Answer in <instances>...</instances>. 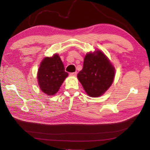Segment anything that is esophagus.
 <instances>
[{"instance_id": "34e87169", "label": "esophagus", "mask_w": 150, "mask_h": 150, "mask_svg": "<svg viewBox=\"0 0 150 150\" xmlns=\"http://www.w3.org/2000/svg\"><path fill=\"white\" fill-rule=\"evenodd\" d=\"M77 72H73V73H70V75H71V76H76V75H77Z\"/></svg>"}]
</instances>
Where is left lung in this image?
Instances as JSON below:
<instances>
[{"instance_id":"obj_1","label":"left lung","mask_w":150,"mask_h":150,"mask_svg":"<svg viewBox=\"0 0 150 150\" xmlns=\"http://www.w3.org/2000/svg\"><path fill=\"white\" fill-rule=\"evenodd\" d=\"M115 68L100 51L88 53L83 63L78 79L90 96L98 97L110 87L115 77Z\"/></svg>"}]
</instances>
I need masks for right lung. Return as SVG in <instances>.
I'll list each match as a JSON object with an SVG mask.
<instances>
[{"mask_svg": "<svg viewBox=\"0 0 150 150\" xmlns=\"http://www.w3.org/2000/svg\"><path fill=\"white\" fill-rule=\"evenodd\" d=\"M68 73L60 57L55 54L52 57H45L40 64L38 80L41 90L48 95H54L59 91Z\"/></svg>", "mask_w": 150, "mask_h": 150, "instance_id": "add662e5", "label": "right lung"}]
</instances>
